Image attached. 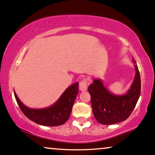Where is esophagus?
<instances>
[{
	"label": "esophagus",
	"instance_id": "1",
	"mask_svg": "<svg viewBox=\"0 0 155 155\" xmlns=\"http://www.w3.org/2000/svg\"><path fill=\"white\" fill-rule=\"evenodd\" d=\"M88 81H87V79H84L81 81L80 82L79 84V89L81 91H86L88 89Z\"/></svg>",
	"mask_w": 155,
	"mask_h": 155
}]
</instances>
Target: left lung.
<instances>
[{
    "label": "left lung",
    "mask_w": 155,
    "mask_h": 155,
    "mask_svg": "<svg viewBox=\"0 0 155 155\" xmlns=\"http://www.w3.org/2000/svg\"><path fill=\"white\" fill-rule=\"evenodd\" d=\"M134 63L136 60L133 59ZM134 82L126 94L114 95L108 91L100 78H95L88 86L91 105L96 120L103 125H111L125 121L134 110L141 90L140 73L135 65Z\"/></svg>",
    "instance_id": "1"
}]
</instances>
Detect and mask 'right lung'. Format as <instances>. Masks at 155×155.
I'll return each mask as SVG.
<instances>
[{
    "label": "right lung",
    "mask_w": 155,
    "mask_h": 155,
    "mask_svg": "<svg viewBox=\"0 0 155 155\" xmlns=\"http://www.w3.org/2000/svg\"><path fill=\"white\" fill-rule=\"evenodd\" d=\"M78 93V83L76 82L69 86L51 106L34 109L25 106L14 91L15 99L24 114L35 123L47 126H60L68 120Z\"/></svg>",
    "instance_id": "1"
}]
</instances>
